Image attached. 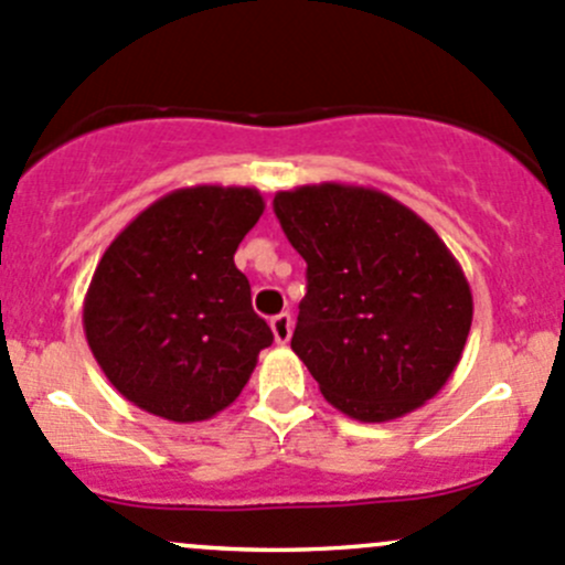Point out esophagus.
<instances>
[{"instance_id": "1", "label": "esophagus", "mask_w": 565, "mask_h": 565, "mask_svg": "<svg viewBox=\"0 0 565 565\" xmlns=\"http://www.w3.org/2000/svg\"><path fill=\"white\" fill-rule=\"evenodd\" d=\"M271 332H275V340L285 345L290 340V332H294V318L290 312H280V316L271 318Z\"/></svg>"}]
</instances>
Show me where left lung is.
<instances>
[{"instance_id": "obj_1", "label": "left lung", "mask_w": 565, "mask_h": 565, "mask_svg": "<svg viewBox=\"0 0 565 565\" xmlns=\"http://www.w3.org/2000/svg\"><path fill=\"white\" fill-rule=\"evenodd\" d=\"M307 264L290 349L323 398L362 423L431 401L465 351L472 290L443 238L390 194L349 183L277 192Z\"/></svg>"}]
</instances>
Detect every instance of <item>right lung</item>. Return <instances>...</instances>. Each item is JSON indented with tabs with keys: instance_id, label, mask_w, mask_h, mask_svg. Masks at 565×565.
Returning <instances> with one entry per match:
<instances>
[{
	"instance_id": "1",
	"label": "right lung",
	"mask_w": 565,
	"mask_h": 565,
	"mask_svg": "<svg viewBox=\"0 0 565 565\" xmlns=\"http://www.w3.org/2000/svg\"><path fill=\"white\" fill-rule=\"evenodd\" d=\"M266 203L253 186H186L128 222L85 296L87 343L111 387L172 423L231 406L271 345L233 255Z\"/></svg>"
}]
</instances>
